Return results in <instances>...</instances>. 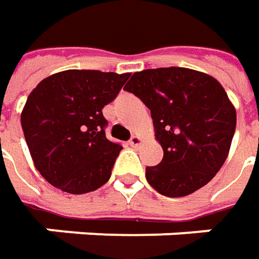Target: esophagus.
I'll use <instances>...</instances> for the list:
<instances>
[{"label":"esophagus","mask_w":259,"mask_h":259,"mask_svg":"<svg viewBox=\"0 0 259 259\" xmlns=\"http://www.w3.org/2000/svg\"><path fill=\"white\" fill-rule=\"evenodd\" d=\"M141 141H143V138H140L138 135H133L131 140H130V145L131 147H138V145L141 144Z\"/></svg>","instance_id":"34e87169"}]
</instances>
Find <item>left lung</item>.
<instances>
[{
  "mask_svg": "<svg viewBox=\"0 0 259 259\" xmlns=\"http://www.w3.org/2000/svg\"><path fill=\"white\" fill-rule=\"evenodd\" d=\"M151 111L160 164L145 168L158 193L183 197L207 184L229 154L236 111L212 76L186 67L135 72L124 88Z\"/></svg>",
  "mask_w": 259,
  "mask_h": 259,
  "instance_id": "obj_1",
  "label": "left lung"
}]
</instances>
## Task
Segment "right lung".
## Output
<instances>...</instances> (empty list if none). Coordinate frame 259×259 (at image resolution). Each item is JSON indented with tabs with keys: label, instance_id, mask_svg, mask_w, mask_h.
Wrapping results in <instances>:
<instances>
[{
	"label": "right lung",
	"instance_id": "obj_1",
	"mask_svg": "<svg viewBox=\"0 0 259 259\" xmlns=\"http://www.w3.org/2000/svg\"><path fill=\"white\" fill-rule=\"evenodd\" d=\"M130 73L65 70L43 79L28 95L21 126L35 168L72 194L104 186L122 147L105 135L102 115Z\"/></svg>",
	"mask_w": 259,
	"mask_h": 259
}]
</instances>
